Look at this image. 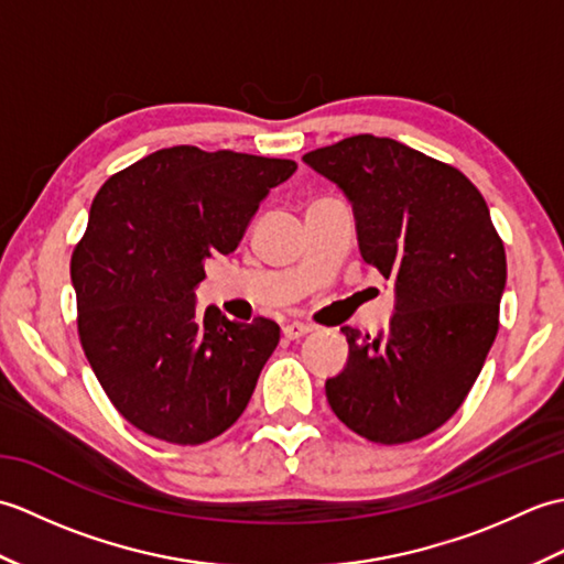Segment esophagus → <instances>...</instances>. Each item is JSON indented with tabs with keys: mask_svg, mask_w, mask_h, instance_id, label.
I'll return each mask as SVG.
<instances>
[{
	"mask_svg": "<svg viewBox=\"0 0 564 564\" xmlns=\"http://www.w3.org/2000/svg\"><path fill=\"white\" fill-rule=\"evenodd\" d=\"M307 332H313V327L305 325V322H285L283 325V337L285 339H301Z\"/></svg>",
	"mask_w": 564,
	"mask_h": 564,
	"instance_id": "1",
	"label": "esophagus"
}]
</instances>
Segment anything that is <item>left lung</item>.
Wrapping results in <instances>:
<instances>
[{"instance_id":"left-lung-1","label":"left lung","mask_w":564,"mask_h":564,"mask_svg":"<svg viewBox=\"0 0 564 564\" xmlns=\"http://www.w3.org/2000/svg\"><path fill=\"white\" fill-rule=\"evenodd\" d=\"M303 162L351 203L361 257L394 291L386 334L341 327L332 412L368 441L422 438L463 404L499 329L507 257L487 203L455 166L390 138L354 135Z\"/></svg>"}]
</instances>
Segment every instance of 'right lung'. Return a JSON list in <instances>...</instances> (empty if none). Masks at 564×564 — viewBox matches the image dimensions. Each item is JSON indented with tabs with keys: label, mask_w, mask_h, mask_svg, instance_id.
<instances>
[{
	"label": "right lung",
	"mask_w": 564,
	"mask_h": 564,
	"mask_svg": "<svg viewBox=\"0 0 564 564\" xmlns=\"http://www.w3.org/2000/svg\"><path fill=\"white\" fill-rule=\"evenodd\" d=\"M293 160L164 148L113 174L72 254L77 327L113 406L145 434L196 446L230 429L281 339L273 319L198 310L213 254L242 242Z\"/></svg>",
	"instance_id": "right-lung-1"
}]
</instances>
